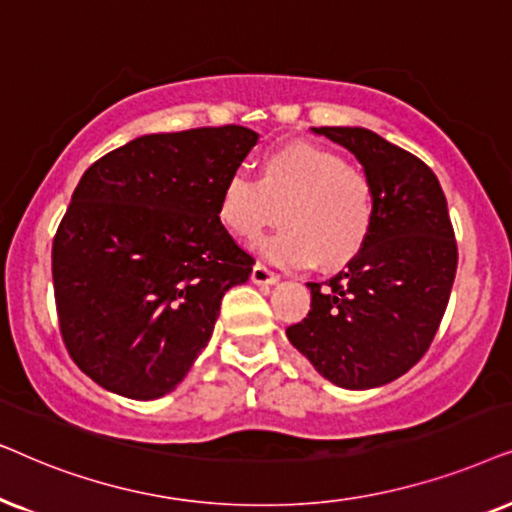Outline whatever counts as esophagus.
Returning a JSON list of instances; mask_svg holds the SVG:
<instances>
[{
	"mask_svg": "<svg viewBox=\"0 0 512 512\" xmlns=\"http://www.w3.org/2000/svg\"><path fill=\"white\" fill-rule=\"evenodd\" d=\"M250 278H252V283H257V285H276L278 281H281V276H278L276 271L267 269V267H264V264H260V262H257L255 267H252Z\"/></svg>",
	"mask_w": 512,
	"mask_h": 512,
	"instance_id": "1",
	"label": "esophagus"
}]
</instances>
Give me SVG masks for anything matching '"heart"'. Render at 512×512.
I'll return each mask as SVG.
<instances>
[{
	"mask_svg": "<svg viewBox=\"0 0 512 512\" xmlns=\"http://www.w3.org/2000/svg\"><path fill=\"white\" fill-rule=\"evenodd\" d=\"M222 227L252 241L276 220L283 227L264 238L260 252L281 267L339 269L363 252L374 227V189L363 170L342 154L290 142L262 154L257 182L234 170L217 194Z\"/></svg>",
	"mask_w": 512,
	"mask_h": 512,
	"instance_id": "heart-1",
	"label": "heart"
}]
</instances>
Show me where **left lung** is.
I'll list each match as a JSON object with an SVG mask.
<instances>
[{
	"label": "left lung",
	"mask_w": 512,
	"mask_h": 512,
	"mask_svg": "<svg viewBox=\"0 0 512 512\" xmlns=\"http://www.w3.org/2000/svg\"><path fill=\"white\" fill-rule=\"evenodd\" d=\"M374 189V227L344 271L311 288V311L285 330L332 384L365 391L398 379L431 346L456 276L447 199L424 161L367 128L323 126Z\"/></svg>",
	"instance_id": "obj_1"
}]
</instances>
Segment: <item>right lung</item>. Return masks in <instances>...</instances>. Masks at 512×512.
Wrapping results in <instances>:
<instances>
[{
    "instance_id": "1",
    "label": "right lung",
    "mask_w": 512,
    "mask_h": 512,
    "mask_svg": "<svg viewBox=\"0 0 512 512\" xmlns=\"http://www.w3.org/2000/svg\"><path fill=\"white\" fill-rule=\"evenodd\" d=\"M255 142L245 126L152 133L81 175L53 238V290L67 353L95 384L161 398L206 349L224 292L255 264L217 217Z\"/></svg>"
}]
</instances>
